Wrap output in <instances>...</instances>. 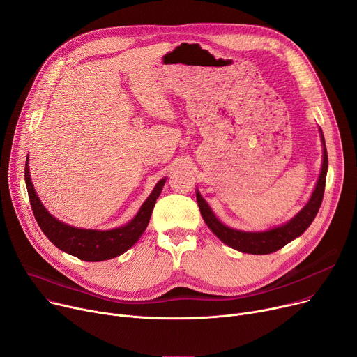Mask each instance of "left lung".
<instances>
[{
    "instance_id": "8db88e82",
    "label": "left lung",
    "mask_w": 357,
    "mask_h": 357,
    "mask_svg": "<svg viewBox=\"0 0 357 357\" xmlns=\"http://www.w3.org/2000/svg\"><path fill=\"white\" fill-rule=\"evenodd\" d=\"M318 130H320V137L323 144V163H321L320 176H318L315 188L308 202L303 207V210L285 224H280V226H276L265 231L236 230L233 227L226 226V224L221 222L217 218L208 202L201 197L199 191L197 190V202H198L201 215L205 224L208 226V229L224 243V245H227L231 249L238 250L241 253L269 255L287 246L289 241L301 236L310 227V224L314 221L318 210H320V205L324 197L326 176H327V169H328V158H327L324 135L321 128Z\"/></svg>"
}]
</instances>
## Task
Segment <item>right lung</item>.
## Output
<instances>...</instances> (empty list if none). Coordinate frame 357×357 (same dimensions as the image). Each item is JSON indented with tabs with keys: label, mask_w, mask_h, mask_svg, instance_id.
Instances as JSON below:
<instances>
[{
	"label": "right lung",
	"mask_w": 357,
	"mask_h": 357,
	"mask_svg": "<svg viewBox=\"0 0 357 357\" xmlns=\"http://www.w3.org/2000/svg\"><path fill=\"white\" fill-rule=\"evenodd\" d=\"M24 178L34 218L45 236L62 252L85 261H101L117 257L133 246L144 233L156 199L159 198L166 182V178H163L155 185L153 191L150 192L147 199L142 204L137 214L124 226L111 230H91L69 226V224L53 217L45 208V205L42 204L40 198L37 197L31 183L29 158L26 160Z\"/></svg>",
	"instance_id": "add662e5"
}]
</instances>
